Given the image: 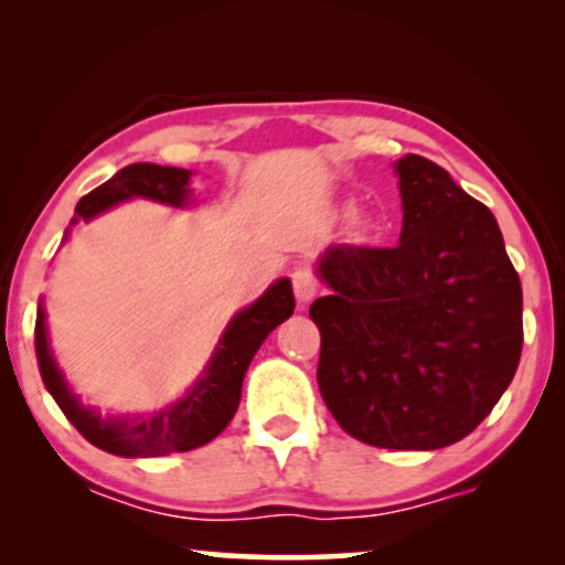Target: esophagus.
Here are the masks:
<instances>
[{
    "instance_id": "obj_1",
    "label": "esophagus",
    "mask_w": 565,
    "mask_h": 565,
    "mask_svg": "<svg viewBox=\"0 0 565 565\" xmlns=\"http://www.w3.org/2000/svg\"><path fill=\"white\" fill-rule=\"evenodd\" d=\"M292 290H296L298 303L308 306L316 296H319L321 285L308 269H298V273H292Z\"/></svg>"
}]
</instances>
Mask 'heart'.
<instances>
[{
    "label": "heart",
    "mask_w": 565,
    "mask_h": 565,
    "mask_svg": "<svg viewBox=\"0 0 565 565\" xmlns=\"http://www.w3.org/2000/svg\"><path fill=\"white\" fill-rule=\"evenodd\" d=\"M350 228H352V236L358 238V242H365V238L370 236V231H373V226H370V221L362 218V215H354L352 223H350Z\"/></svg>",
    "instance_id": "obj_1"
}]
</instances>
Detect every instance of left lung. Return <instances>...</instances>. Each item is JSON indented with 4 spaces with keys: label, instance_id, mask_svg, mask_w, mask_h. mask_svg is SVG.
Returning a JSON list of instances; mask_svg holds the SVG:
<instances>
[{
    "label": "left lung",
    "instance_id": "1",
    "mask_svg": "<svg viewBox=\"0 0 565 565\" xmlns=\"http://www.w3.org/2000/svg\"><path fill=\"white\" fill-rule=\"evenodd\" d=\"M393 249L334 244L316 262V381L347 435L388 450L468 437L509 388L522 354V285L499 223L435 161L393 164Z\"/></svg>",
    "mask_w": 565,
    "mask_h": 565
}]
</instances>
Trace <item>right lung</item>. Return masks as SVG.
<instances>
[{"mask_svg": "<svg viewBox=\"0 0 565 565\" xmlns=\"http://www.w3.org/2000/svg\"><path fill=\"white\" fill-rule=\"evenodd\" d=\"M190 169L159 167V164H130L113 174L105 184L92 190L76 203L74 218L68 223L64 242L72 234V226L79 221H92L110 207L126 200L143 198L169 207L190 205ZM296 298L288 277H280L252 306L242 308L223 329L215 350L198 375V381L182 393V398L151 414H103L97 406L84 404L72 391V385L61 373L49 342V323H45L43 298L38 303L35 319V358L41 367L45 388L56 401L61 412L84 439L99 450L120 455V458H159L169 452H188L203 447L221 435L234 419L246 367L269 331L290 319Z\"/></svg>", "mask_w": 565, "mask_h": 565, "instance_id": "obj_1", "label": "right lung"}]
</instances>
